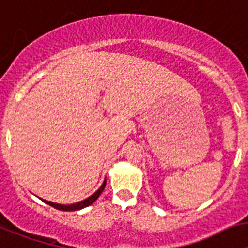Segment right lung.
<instances>
[{
    "label": "right lung",
    "mask_w": 248,
    "mask_h": 248,
    "mask_svg": "<svg viewBox=\"0 0 248 248\" xmlns=\"http://www.w3.org/2000/svg\"><path fill=\"white\" fill-rule=\"evenodd\" d=\"M106 187V180L103 181L102 186L100 187V188L96 191V192L93 193V195H91L88 199L83 200V201H79L77 202V203H72V204H60V203H55V202H51V201H46V200H42V201L45 202V203L49 204V206H52V207L57 208V210H61V211H77V210H81V208H85L87 207V206H90V204L93 203L96 200L98 199V196L102 193L103 188Z\"/></svg>",
    "instance_id": "add662e5"
}]
</instances>
